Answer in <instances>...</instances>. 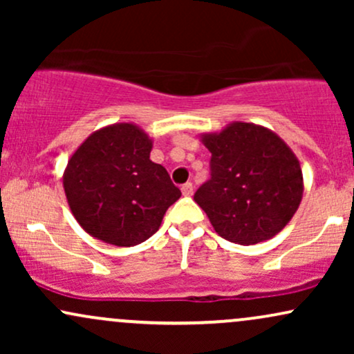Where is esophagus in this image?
Here are the masks:
<instances>
[{
  "label": "esophagus",
  "instance_id": "34e87169",
  "mask_svg": "<svg viewBox=\"0 0 354 354\" xmlns=\"http://www.w3.org/2000/svg\"><path fill=\"white\" fill-rule=\"evenodd\" d=\"M183 196H193V183H185L181 186Z\"/></svg>",
  "mask_w": 354,
  "mask_h": 354
}]
</instances>
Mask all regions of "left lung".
Masks as SVG:
<instances>
[{"mask_svg":"<svg viewBox=\"0 0 354 354\" xmlns=\"http://www.w3.org/2000/svg\"><path fill=\"white\" fill-rule=\"evenodd\" d=\"M200 138L211 153V178L194 201L214 231L243 246L276 236L295 216L304 189L290 146L265 126L245 121Z\"/></svg>","mask_w":354,"mask_h":354,"instance_id":"left-lung-1","label":"left lung"}]
</instances>
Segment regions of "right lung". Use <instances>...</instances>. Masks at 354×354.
<instances>
[{
  "label": "right lung",
  "instance_id": "1",
  "mask_svg": "<svg viewBox=\"0 0 354 354\" xmlns=\"http://www.w3.org/2000/svg\"><path fill=\"white\" fill-rule=\"evenodd\" d=\"M153 140L135 123L103 126L68 160L63 188L73 216L89 236L121 248L160 230L181 191L149 160Z\"/></svg>",
  "mask_w": 354,
  "mask_h": 354
}]
</instances>
